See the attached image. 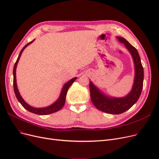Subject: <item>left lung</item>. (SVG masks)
Returning <instances> with one entry per match:
<instances>
[{
  "label": "left lung",
  "mask_w": 159,
  "mask_h": 159,
  "mask_svg": "<svg viewBox=\"0 0 159 159\" xmlns=\"http://www.w3.org/2000/svg\"><path fill=\"white\" fill-rule=\"evenodd\" d=\"M116 38L119 42L124 43L134 62V78L130 91L123 97H111L101 91L91 81L89 82L91 99L93 104L98 110L114 115L127 111L136 102L140 97L143 81V68L137 49L124 38L119 36Z\"/></svg>",
  "instance_id": "8db88e82"
}]
</instances>
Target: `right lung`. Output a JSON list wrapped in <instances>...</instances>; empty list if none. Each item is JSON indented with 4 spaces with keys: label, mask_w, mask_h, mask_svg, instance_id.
Segmentation results:
<instances>
[{
    "label": "right lung",
    "mask_w": 159,
    "mask_h": 159,
    "mask_svg": "<svg viewBox=\"0 0 159 159\" xmlns=\"http://www.w3.org/2000/svg\"><path fill=\"white\" fill-rule=\"evenodd\" d=\"M35 40V39H34ZM34 40H33L31 42L27 43V45H25L23 48L21 49V51L20 52V55L18 56V58L15 63L14 66V70H13V75H14V92H15V94L16 97L17 98V99L18 100V101L20 102L21 103V104L23 106V107L24 108L26 109L27 110L29 111L31 113H33L35 114H38V115H41V116H44V115H48V114H51L55 112H57L59 111L62 107L64 106L65 103V100H66V96L67 94V91L68 90L69 87L72 85V84L74 83V81L77 79V77H75L72 79H71L70 80H69L68 81H67L66 83H65L63 85L60 95L59 98L57 99V100L53 104H52L51 105L46 106V107H35L33 106H30L29 104H27L26 102L24 100V99L22 98L21 95L20 93V91L18 90L17 88V81H16V68L18 64V62L20 61V57L23 53V52L24 51V49L26 48L29 45H30V43H33Z\"/></svg>",
    "instance_id": "obj_1"
}]
</instances>
